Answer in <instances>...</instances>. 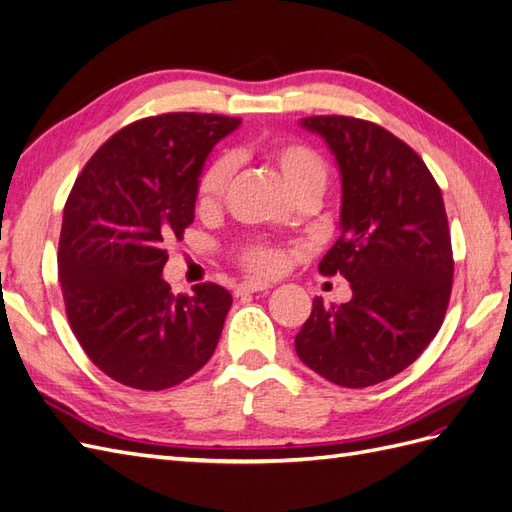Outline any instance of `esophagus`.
I'll return each instance as SVG.
<instances>
[{"mask_svg":"<svg viewBox=\"0 0 512 512\" xmlns=\"http://www.w3.org/2000/svg\"><path fill=\"white\" fill-rule=\"evenodd\" d=\"M269 288H271V284H267V282H243V284H239V286L235 288V294H237V297H243V294L265 292V290H269Z\"/></svg>","mask_w":512,"mask_h":512,"instance_id":"obj_1","label":"esophagus"}]
</instances>
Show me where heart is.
Returning <instances> with one entry per match:
<instances>
[{
	"mask_svg": "<svg viewBox=\"0 0 512 512\" xmlns=\"http://www.w3.org/2000/svg\"><path fill=\"white\" fill-rule=\"evenodd\" d=\"M267 158L280 170L290 192L301 196H318L329 179V168L320 153L303 141L294 138H277L265 147ZM235 170V162L228 156L213 158L196 179L194 198L196 207L209 213L215 211L224 200L228 183ZM237 262L252 275H273L284 267V250L265 241H247L237 250Z\"/></svg>",
	"mask_w": 512,
	"mask_h": 512,
	"instance_id": "obj_1",
	"label": "heart"
}]
</instances>
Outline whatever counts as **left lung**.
I'll use <instances>...</instances> for the list:
<instances>
[{
    "label": "left lung",
    "instance_id": "8db88e82",
    "mask_svg": "<svg viewBox=\"0 0 512 512\" xmlns=\"http://www.w3.org/2000/svg\"><path fill=\"white\" fill-rule=\"evenodd\" d=\"M301 126L342 173V237L318 271L344 275L352 299L316 297L294 348L322 378L365 389L412 365L442 327L455 265L444 200L421 156L378 123L316 115Z\"/></svg>",
    "mask_w": 512,
    "mask_h": 512
}]
</instances>
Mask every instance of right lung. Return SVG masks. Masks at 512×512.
<instances>
[{
    "instance_id": "add662e5",
    "label": "right lung",
    "mask_w": 512,
    "mask_h": 512,
    "mask_svg": "<svg viewBox=\"0 0 512 512\" xmlns=\"http://www.w3.org/2000/svg\"><path fill=\"white\" fill-rule=\"evenodd\" d=\"M237 117L166 113L113 134L76 177L57 269L70 329L108 378L164 391L194 376L218 346L232 305L218 284L173 294L166 245L194 222L205 160Z\"/></svg>"
}]
</instances>
